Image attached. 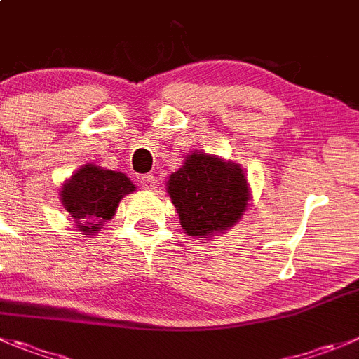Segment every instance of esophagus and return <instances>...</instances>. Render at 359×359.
Masks as SVG:
<instances>
[{
	"mask_svg": "<svg viewBox=\"0 0 359 359\" xmlns=\"http://www.w3.org/2000/svg\"><path fill=\"white\" fill-rule=\"evenodd\" d=\"M141 185H142V189L153 190V189H155V185H156L155 176H153V174H144V176L141 177Z\"/></svg>",
	"mask_w": 359,
	"mask_h": 359,
	"instance_id": "34e87169",
	"label": "esophagus"
}]
</instances>
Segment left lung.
Wrapping results in <instances>:
<instances>
[{"mask_svg":"<svg viewBox=\"0 0 359 359\" xmlns=\"http://www.w3.org/2000/svg\"><path fill=\"white\" fill-rule=\"evenodd\" d=\"M167 187L189 236L222 233L247 210V177L240 165L204 153H190L185 165L170 174Z\"/></svg>","mask_w":359,"mask_h":359,"instance_id":"8db88e82","label":"left lung"}]
</instances>
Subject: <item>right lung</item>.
<instances>
[{"label": "right lung", "mask_w": 359, "mask_h": 359, "mask_svg": "<svg viewBox=\"0 0 359 359\" xmlns=\"http://www.w3.org/2000/svg\"><path fill=\"white\" fill-rule=\"evenodd\" d=\"M134 190V183L125 174L90 163L65 183L61 203L83 233L97 234L102 224L114 217L121 197Z\"/></svg>", "instance_id": "obj_1"}]
</instances>
